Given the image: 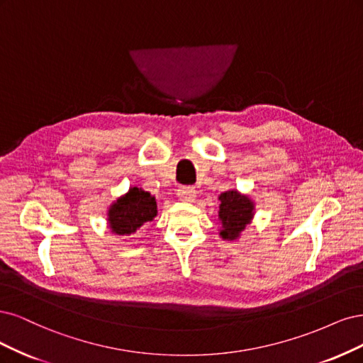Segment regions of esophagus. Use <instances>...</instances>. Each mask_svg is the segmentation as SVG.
<instances>
[{
    "mask_svg": "<svg viewBox=\"0 0 363 363\" xmlns=\"http://www.w3.org/2000/svg\"><path fill=\"white\" fill-rule=\"evenodd\" d=\"M177 194L179 197V201L182 202H193L196 199V190L193 186H181Z\"/></svg>",
    "mask_w": 363,
    "mask_h": 363,
    "instance_id": "obj_1",
    "label": "esophagus"
}]
</instances>
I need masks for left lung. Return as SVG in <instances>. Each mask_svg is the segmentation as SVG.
Masks as SVG:
<instances>
[{
  "label": "left lung",
  "instance_id": "1",
  "mask_svg": "<svg viewBox=\"0 0 363 363\" xmlns=\"http://www.w3.org/2000/svg\"><path fill=\"white\" fill-rule=\"evenodd\" d=\"M218 235L225 241H237L255 217V202L249 194L228 190L218 196Z\"/></svg>",
  "mask_w": 363,
  "mask_h": 363
}]
</instances>
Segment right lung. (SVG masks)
Listing matches in <instances>:
<instances>
[{"label":"right lung","instance_id":"obj_1","mask_svg":"<svg viewBox=\"0 0 363 363\" xmlns=\"http://www.w3.org/2000/svg\"><path fill=\"white\" fill-rule=\"evenodd\" d=\"M158 214L155 196L142 186H130L125 194L116 199L107 208V225L113 235L130 237L150 223Z\"/></svg>","mask_w":363,"mask_h":363}]
</instances>
